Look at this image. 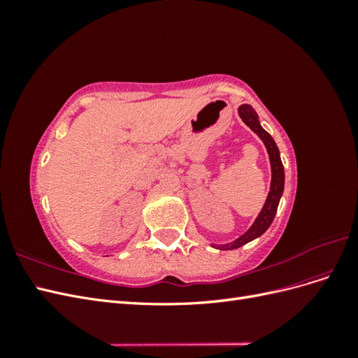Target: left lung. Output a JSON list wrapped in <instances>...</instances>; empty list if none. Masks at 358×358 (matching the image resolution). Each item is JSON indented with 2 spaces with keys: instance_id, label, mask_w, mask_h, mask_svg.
I'll list each match as a JSON object with an SVG mask.
<instances>
[{
  "instance_id": "1",
  "label": "left lung",
  "mask_w": 358,
  "mask_h": 358,
  "mask_svg": "<svg viewBox=\"0 0 358 358\" xmlns=\"http://www.w3.org/2000/svg\"><path fill=\"white\" fill-rule=\"evenodd\" d=\"M239 116L242 117V121L252 129V131L263 140V143L267 149L268 154V159H270V169H272V182H270V191L267 194L266 203L263 206L262 212L258 213V216L255 218V221L252 222V225L242 234L237 237L236 241L225 243V245H220L216 246L218 249H222V251H230V249H237L243 246L245 243L251 242L257 237H259L262 234L266 233V230L272 225L275 215L278 210V206L280 201V197H282L284 192V183H285V173H284V166L282 161H280V155H279V149L275 143L273 137L270 136L266 129L262 127L258 121V115L257 112L252 109V106L249 104H242L239 106Z\"/></svg>"
}]
</instances>
